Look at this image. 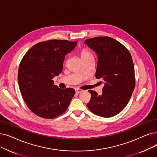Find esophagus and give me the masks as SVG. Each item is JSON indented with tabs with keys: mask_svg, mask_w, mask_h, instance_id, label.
<instances>
[{
	"mask_svg": "<svg viewBox=\"0 0 157 157\" xmlns=\"http://www.w3.org/2000/svg\"><path fill=\"white\" fill-rule=\"evenodd\" d=\"M82 92H83V90H81V89H79V88H77V89H76V92L77 94H79V93Z\"/></svg>",
	"mask_w": 157,
	"mask_h": 157,
	"instance_id": "esophagus-1",
	"label": "esophagus"
}]
</instances>
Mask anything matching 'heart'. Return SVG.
I'll use <instances>...</instances> for the list:
<instances>
[{
  "label": "heart",
  "mask_w": 157,
  "mask_h": 157,
  "mask_svg": "<svg viewBox=\"0 0 157 157\" xmlns=\"http://www.w3.org/2000/svg\"><path fill=\"white\" fill-rule=\"evenodd\" d=\"M79 56L81 58V60H85L88 59H94V54L92 51L88 50V49H82L79 51Z\"/></svg>",
  "instance_id": "heart-1"
}]
</instances>
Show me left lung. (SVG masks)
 Returning <instances> with one entry per match:
<instances>
[{"instance_id":"obj_1","label":"left lung","mask_w":157,"mask_h":157,"mask_svg":"<svg viewBox=\"0 0 157 157\" xmlns=\"http://www.w3.org/2000/svg\"><path fill=\"white\" fill-rule=\"evenodd\" d=\"M85 44L98 54L95 78L105 81L101 95L88 90L91 99L87 106L100 117H113L127 105L135 86L131 54L125 46L109 36L87 39Z\"/></svg>"}]
</instances>
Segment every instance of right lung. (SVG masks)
Listing matches in <instances>:
<instances>
[{
	"mask_svg": "<svg viewBox=\"0 0 157 157\" xmlns=\"http://www.w3.org/2000/svg\"><path fill=\"white\" fill-rule=\"evenodd\" d=\"M77 43L66 40L41 42L33 45L20 62V90L29 110L38 116L54 119L63 113L70 105L75 90L61 89L52 78L62 72L65 56Z\"/></svg>",
	"mask_w": 157,
	"mask_h": 157,
	"instance_id": "obj_1",
	"label": "right lung"
}]
</instances>
